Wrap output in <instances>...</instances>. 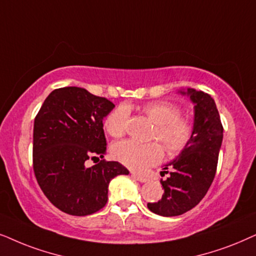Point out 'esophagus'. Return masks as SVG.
I'll use <instances>...</instances> for the list:
<instances>
[{
  "label": "esophagus",
  "mask_w": 256,
  "mask_h": 256,
  "mask_svg": "<svg viewBox=\"0 0 256 256\" xmlns=\"http://www.w3.org/2000/svg\"><path fill=\"white\" fill-rule=\"evenodd\" d=\"M131 176H134L136 180H138V182H148V178H146V176H142V174H137V173H131Z\"/></svg>",
  "instance_id": "34e87169"
}]
</instances>
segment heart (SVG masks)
I'll return each mask as SVG.
<instances>
[{
  "mask_svg": "<svg viewBox=\"0 0 256 256\" xmlns=\"http://www.w3.org/2000/svg\"><path fill=\"white\" fill-rule=\"evenodd\" d=\"M142 111L154 124L151 138L162 142L168 156L182 154L188 148L194 136V124L190 118L180 116V108L176 105L164 100L151 102L145 104ZM128 116L125 106L116 108L106 116L104 128L111 137L120 138L125 134ZM162 148L156 142L139 144L122 140L112 145L111 153L126 168L139 171L158 164L164 156Z\"/></svg>",
  "mask_w": 256,
  "mask_h": 256,
  "instance_id": "b5f03b06",
  "label": "heart"
}]
</instances>
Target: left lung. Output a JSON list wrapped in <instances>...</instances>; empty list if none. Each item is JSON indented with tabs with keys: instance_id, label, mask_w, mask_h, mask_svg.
Segmentation results:
<instances>
[{
	"instance_id": "8db88e82",
	"label": "left lung",
	"mask_w": 256,
	"mask_h": 256,
	"mask_svg": "<svg viewBox=\"0 0 256 256\" xmlns=\"http://www.w3.org/2000/svg\"><path fill=\"white\" fill-rule=\"evenodd\" d=\"M194 104V136L188 148L164 170L171 168L168 178L160 180L164 194L158 202H148L151 212L176 216L192 210L206 196L216 176L218 158L224 137L216 102L208 94L187 88L179 91Z\"/></svg>"
}]
</instances>
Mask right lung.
<instances>
[{
  "label": "right lung",
  "mask_w": 256,
  "mask_h": 256,
  "mask_svg": "<svg viewBox=\"0 0 256 256\" xmlns=\"http://www.w3.org/2000/svg\"><path fill=\"white\" fill-rule=\"evenodd\" d=\"M114 108L112 102L83 88L66 86L54 90L36 116L34 172L46 196L64 213L84 216L98 212L106 205L111 180L128 174L122 164L103 159V119ZM88 158L100 162L88 168Z\"/></svg>",
  "instance_id": "add662e5"
}]
</instances>
